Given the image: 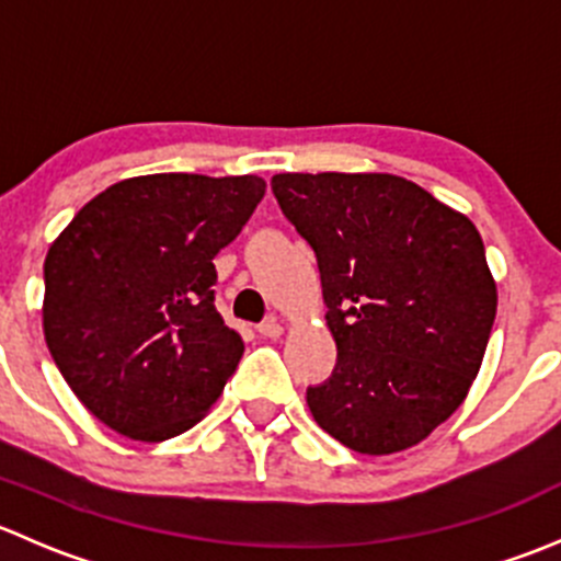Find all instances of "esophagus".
Wrapping results in <instances>:
<instances>
[{"instance_id": "obj_1", "label": "esophagus", "mask_w": 561, "mask_h": 561, "mask_svg": "<svg viewBox=\"0 0 561 561\" xmlns=\"http://www.w3.org/2000/svg\"><path fill=\"white\" fill-rule=\"evenodd\" d=\"M257 333H260V336H263V339H279V336H282L279 320H265V322H260Z\"/></svg>"}]
</instances>
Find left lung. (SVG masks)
<instances>
[{"label":"left lung","mask_w":561,"mask_h":561,"mask_svg":"<svg viewBox=\"0 0 561 561\" xmlns=\"http://www.w3.org/2000/svg\"><path fill=\"white\" fill-rule=\"evenodd\" d=\"M287 222L314 249L336 366L307 388L317 426L355 454L426 439L472 386L496 317L483 239L390 173H279Z\"/></svg>","instance_id":"left-lung-1"}]
</instances>
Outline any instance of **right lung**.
<instances>
[{
    "label": "right lung",
    "mask_w": 561,
    "mask_h": 561,
    "mask_svg": "<svg viewBox=\"0 0 561 561\" xmlns=\"http://www.w3.org/2000/svg\"><path fill=\"white\" fill-rule=\"evenodd\" d=\"M263 195L257 175L124 179L50 244L45 342L72 393L113 432L162 443L219 399L244 342L214 307V257Z\"/></svg>",
    "instance_id": "add662e5"
}]
</instances>
